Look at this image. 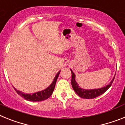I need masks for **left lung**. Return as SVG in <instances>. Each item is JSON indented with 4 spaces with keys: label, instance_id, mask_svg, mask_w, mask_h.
<instances>
[{
    "label": "left lung",
    "instance_id": "8db88e82",
    "mask_svg": "<svg viewBox=\"0 0 125 125\" xmlns=\"http://www.w3.org/2000/svg\"><path fill=\"white\" fill-rule=\"evenodd\" d=\"M71 72H72L71 84H72V88H73L75 93H77L79 96L83 98H85V99H92V98H96L97 96L101 95L102 94H103L111 87L114 79V78L110 82V83L108 85H107L106 86L104 87V88H101L99 89H93V90H85V89H83L79 86L78 84L75 81V74H74V72H72L71 69Z\"/></svg>",
    "mask_w": 125,
    "mask_h": 125
}]
</instances>
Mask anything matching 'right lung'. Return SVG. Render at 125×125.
<instances>
[{"mask_svg": "<svg viewBox=\"0 0 125 125\" xmlns=\"http://www.w3.org/2000/svg\"><path fill=\"white\" fill-rule=\"evenodd\" d=\"M60 72H58L56 74V76L54 77V80L53 81L52 83L50 84V86H48L46 89H45L44 90H42L41 92H36V93H32V94H27V93H24L23 92H20L19 90H17L15 88H14L16 93L18 94L19 95H20L23 98H25V100H29V101H32V102H39L42 101V100H45L48 99L53 93V92L54 91V87H55V84H56V81L57 79L59 76Z\"/></svg>", "mask_w": 125, "mask_h": 125, "instance_id": "right-lung-1", "label": "right lung"}]
</instances>
